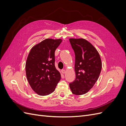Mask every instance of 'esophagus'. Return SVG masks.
<instances>
[{
    "label": "esophagus",
    "mask_w": 126,
    "mask_h": 126,
    "mask_svg": "<svg viewBox=\"0 0 126 126\" xmlns=\"http://www.w3.org/2000/svg\"><path fill=\"white\" fill-rule=\"evenodd\" d=\"M62 72L63 74H65L66 73V70L65 69H63L62 70Z\"/></svg>",
    "instance_id": "34e87169"
}]
</instances>
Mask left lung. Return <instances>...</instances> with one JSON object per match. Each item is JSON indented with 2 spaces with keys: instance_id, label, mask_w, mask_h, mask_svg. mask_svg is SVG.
I'll return each instance as SVG.
<instances>
[{
  "instance_id": "1",
  "label": "left lung",
  "mask_w": 126,
  "mask_h": 126,
  "mask_svg": "<svg viewBox=\"0 0 126 126\" xmlns=\"http://www.w3.org/2000/svg\"><path fill=\"white\" fill-rule=\"evenodd\" d=\"M75 54L76 79L69 83L72 93L86 94L92 88L99 77L101 60L97 49L90 42L83 38H70Z\"/></svg>"
}]
</instances>
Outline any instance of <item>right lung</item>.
I'll list each match as a JSON object with an SVG mask.
<instances>
[{"instance_id":"add662e5","label":"right lung","mask_w":126,"mask_h":126,"mask_svg":"<svg viewBox=\"0 0 126 126\" xmlns=\"http://www.w3.org/2000/svg\"><path fill=\"white\" fill-rule=\"evenodd\" d=\"M62 41L46 39L32 47L27 58V78L32 89L40 96L54 92L61 79L55 66V51Z\"/></svg>"}]
</instances>
